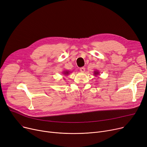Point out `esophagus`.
<instances>
[{
  "label": "esophagus",
  "mask_w": 147,
  "mask_h": 147,
  "mask_svg": "<svg viewBox=\"0 0 147 147\" xmlns=\"http://www.w3.org/2000/svg\"><path fill=\"white\" fill-rule=\"evenodd\" d=\"M85 71V69L84 67H82L80 68V71H81V72H84Z\"/></svg>",
  "instance_id": "obj_1"
}]
</instances>
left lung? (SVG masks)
<instances>
[{
	"mask_svg": "<svg viewBox=\"0 0 147 147\" xmlns=\"http://www.w3.org/2000/svg\"><path fill=\"white\" fill-rule=\"evenodd\" d=\"M95 75H96V74H98V72H95Z\"/></svg>",
	"mask_w": 147,
	"mask_h": 147,
	"instance_id": "8db88e82",
	"label": "left lung"
}]
</instances>
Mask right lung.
<instances>
[{
	"instance_id": "1",
	"label": "right lung",
	"mask_w": 147,
	"mask_h": 147,
	"mask_svg": "<svg viewBox=\"0 0 147 147\" xmlns=\"http://www.w3.org/2000/svg\"><path fill=\"white\" fill-rule=\"evenodd\" d=\"M64 74H66H66H69V72H67H67H65V73H64Z\"/></svg>"
}]
</instances>
